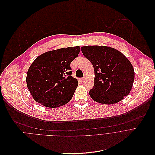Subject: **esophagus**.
<instances>
[{
	"label": "esophagus",
	"mask_w": 155,
	"mask_h": 155,
	"mask_svg": "<svg viewBox=\"0 0 155 155\" xmlns=\"http://www.w3.org/2000/svg\"><path fill=\"white\" fill-rule=\"evenodd\" d=\"M85 78H86V77H85V76H84V78H82L81 79V81H85Z\"/></svg>",
	"instance_id": "esophagus-1"
}]
</instances>
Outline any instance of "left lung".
Listing matches in <instances>:
<instances>
[{"label": "left lung", "mask_w": 155, "mask_h": 155, "mask_svg": "<svg viewBox=\"0 0 155 155\" xmlns=\"http://www.w3.org/2000/svg\"><path fill=\"white\" fill-rule=\"evenodd\" d=\"M81 51L94 67V85L89 91L97 103L115 104L128 96L134 80L130 61L119 51L105 46H85Z\"/></svg>", "instance_id": "obj_1"}]
</instances>
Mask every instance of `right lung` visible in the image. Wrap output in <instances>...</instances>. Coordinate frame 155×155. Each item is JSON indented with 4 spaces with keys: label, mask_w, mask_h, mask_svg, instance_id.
<instances>
[{
    "label": "right lung",
    "mask_w": 155,
    "mask_h": 155,
    "mask_svg": "<svg viewBox=\"0 0 155 155\" xmlns=\"http://www.w3.org/2000/svg\"><path fill=\"white\" fill-rule=\"evenodd\" d=\"M80 47H68L45 52L30 66L27 87L34 100L40 104L55 108L67 104L73 98L78 81L71 76L70 64Z\"/></svg>",
    "instance_id": "add662e5"
}]
</instances>
